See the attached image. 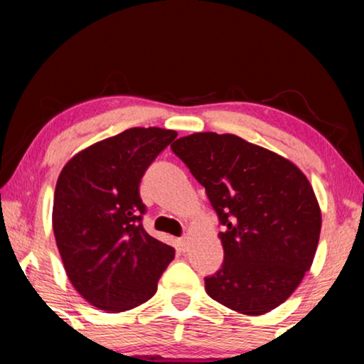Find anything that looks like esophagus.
Wrapping results in <instances>:
<instances>
[{"label":"esophagus","mask_w":364,"mask_h":364,"mask_svg":"<svg viewBox=\"0 0 364 364\" xmlns=\"http://www.w3.org/2000/svg\"><path fill=\"white\" fill-rule=\"evenodd\" d=\"M177 245H178V248H181V250L186 252V250H187V247H188V238H187V237L178 238V240H177Z\"/></svg>","instance_id":"1"}]
</instances>
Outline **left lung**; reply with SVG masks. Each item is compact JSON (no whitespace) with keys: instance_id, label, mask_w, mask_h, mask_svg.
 I'll list each match as a JSON object with an SVG mask.
<instances>
[{"instance_id":"left-lung-1","label":"left lung","mask_w":364,"mask_h":364,"mask_svg":"<svg viewBox=\"0 0 364 364\" xmlns=\"http://www.w3.org/2000/svg\"><path fill=\"white\" fill-rule=\"evenodd\" d=\"M171 149L205 187L222 225L223 263L205 277L208 296L252 316L282 305L320 240V205L305 173L233 134H191Z\"/></svg>"}]
</instances>
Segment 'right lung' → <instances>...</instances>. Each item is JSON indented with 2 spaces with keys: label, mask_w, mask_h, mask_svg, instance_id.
<instances>
[{
  "label": "right lung",
  "mask_w": 364,
  "mask_h": 364,
  "mask_svg": "<svg viewBox=\"0 0 364 364\" xmlns=\"http://www.w3.org/2000/svg\"><path fill=\"white\" fill-rule=\"evenodd\" d=\"M177 137L132 127L77 152L58 177L53 230L64 270L84 300L107 313L132 310L156 295L176 250L142 227L139 183Z\"/></svg>",
  "instance_id": "right-lung-1"
}]
</instances>
